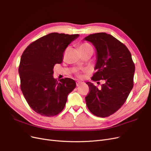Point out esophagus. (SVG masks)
Returning <instances> with one entry per match:
<instances>
[{"label":"esophagus","instance_id":"1","mask_svg":"<svg viewBox=\"0 0 151 151\" xmlns=\"http://www.w3.org/2000/svg\"><path fill=\"white\" fill-rule=\"evenodd\" d=\"M82 84H83V82H77L76 83V86H77V87H79V86L82 85Z\"/></svg>","mask_w":151,"mask_h":151}]
</instances>
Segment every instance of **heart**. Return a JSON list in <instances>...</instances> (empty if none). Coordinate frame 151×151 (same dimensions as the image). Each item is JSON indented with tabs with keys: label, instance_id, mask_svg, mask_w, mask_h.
Listing matches in <instances>:
<instances>
[{
	"label": "heart",
	"instance_id": "heart-1",
	"mask_svg": "<svg viewBox=\"0 0 151 151\" xmlns=\"http://www.w3.org/2000/svg\"><path fill=\"white\" fill-rule=\"evenodd\" d=\"M92 46H90L88 43H83L80 45L79 46V49L80 50H87V49H91Z\"/></svg>",
	"mask_w": 151,
	"mask_h": 151
}]
</instances>
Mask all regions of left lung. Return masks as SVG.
I'll list each match as a JSON object with an SVG mask.
<instances>
[{
    "label": "left lung",
    "mask_w": 151,
    "mask_h": 151,
    "mask_svg": "<svg viewBox=\"0 0 151 151\" xmlns=\"http://www.w3.org/2000/svg\"><path fill=\"white\" fill-rule=\"evenodd\" d=\"M83 40L96 50V72L92 80L105 81L101 88L87 82L90 91L86 97V105L94 115L106 117L123 106L133 87L134 64L127 47L111 35L92 34Z\"/></svg>",
    "instance_id": "obj_1"
}]
</instances>
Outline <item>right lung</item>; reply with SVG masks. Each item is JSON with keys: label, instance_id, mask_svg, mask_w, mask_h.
I'll list each match as a JSON object with an SVG mask.
<instances>
[{"label": "right lung", "instance_id": "obj_1", "mask_svg": "<svg viewBox=\"0 0 151 151\" xmlns=\"http://www.w3.org/2000/svg\"><path fill=\"white\" fill-rule=\"evenodd\" d=\"M79 35L51 33L30 44L23 52L19 73L21 90L27 103L41 115L52 116L61 112L68 95L76 87L69 78L54 79V66L61 64L66 47Z\"/></svg>", "mask_w": 151, "mask_h": 151}]
</instances>
